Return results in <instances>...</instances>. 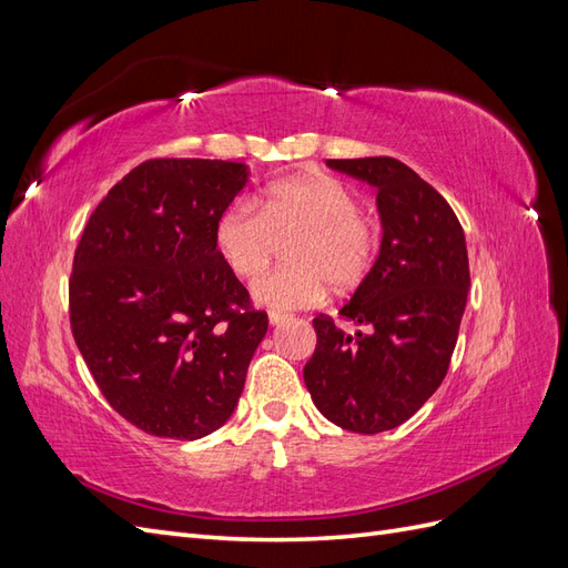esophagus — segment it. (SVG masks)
Masks as SVG:
<instances>
[{
  "mask_svg": "<svg viewBox=\"0 0 568 568\" xmlns=\"http://www.w3.org/2000/svg\"><path fill=\"white\" fill-rule=\"evenodd\" d=\"M267 320H270V324H282L284 320H288V315H286V313H280V311H270V313H267Z\"/></svg>",
  "mask_w": 568,
  "mask_h": 568,
  "instance_id": "1",
  "label": "esophagus"
}]
</instances>
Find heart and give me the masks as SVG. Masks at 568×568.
Here are the masks:
<instances>
[{
  "instance_id": "1",
  "label": "heart",
  "mask_w": 568,
  "mask_h": 568,
  "mask_svg": "<svg viewBox=\"0 0 568 568\" xmlns=\"http://www.w3.org/2000/svg\"><path fill=\"white\" fill-rule=\"evenodd\" d=\"M282 241L290 242L292 263L255 280L253 296L274 311H296L317 303L326 286L348 294L363 284L382 230L359 211L353 189L332 175L270 184L255 203H230L213 225L215 251L239 280L256 277Z\"/></svg>"
}]
</instances>
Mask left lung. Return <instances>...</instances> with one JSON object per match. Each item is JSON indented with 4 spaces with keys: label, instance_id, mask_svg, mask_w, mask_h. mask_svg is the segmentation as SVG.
Segmentation results:
<instances>
[{
    "label": "left lung",
    "instance_id": "1",
    "mask_svg": "<svg viewBox=\"0 0 568 568\" xmlns=\"http://www.w3.org/2000/svg\"><path fill=\"white\" fill-rule=\"evenodd\" d=\"M326 165L376 186L384 239L367 280L338 311L369 332L351 336L317 315L303 379L326 419L379 434L415 415L448 374L471 284L467 242L450 203L398 159Z\"/></svg>",
    "mask_w": 568,
    "mask_h": 568
}]
</instances>
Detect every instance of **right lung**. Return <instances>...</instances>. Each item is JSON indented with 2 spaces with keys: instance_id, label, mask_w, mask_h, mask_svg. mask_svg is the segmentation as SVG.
<instances>
[{
  "instance_id": "right-lung-1",
  "label": "right lung",
  "mask_w": 568,
  "mask_h": 568,
  "mask_svg": "<svg viewBox=\"0 0 568 568\" xmlns=\"http://www.w3.org/2000/svg\"><path fill=\"white\" fill-rule=\"evenodd\" d=\"M246 178L232 161H144L78 242L73 338L106 403L151 436L196 440L225 424L267 332V313L213 244Z\"/></svg>"
}]
</instances>
